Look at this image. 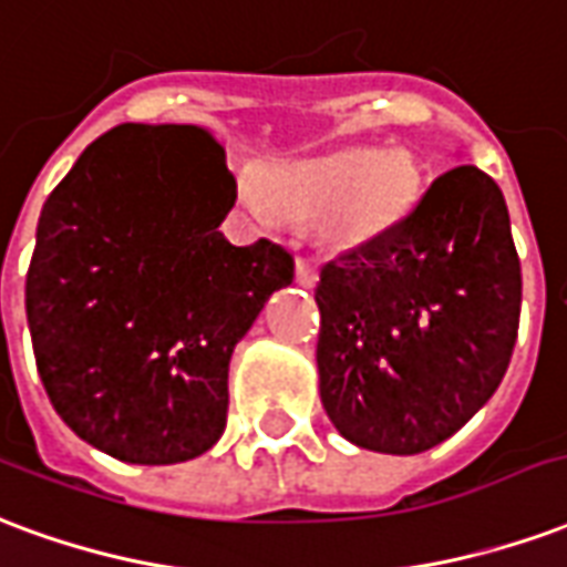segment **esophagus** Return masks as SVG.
<instances>
[{"label": "esophagus", "instance_id": "esophagus-1", "mask_svg": "<svg viewBox=\"0 0 567 567\" xmlns=\"http://www.w3.org/2000/svg\"><path fill=\"white\" fill-rule=\"evenodd\" d=\"M317 278H320V275H317V266H313L311 259H299V262H296V284H299V287L311 289L313 284H317Z\"/></svg>", "mask_w": 567, "mask_h": 567}]
</instances>
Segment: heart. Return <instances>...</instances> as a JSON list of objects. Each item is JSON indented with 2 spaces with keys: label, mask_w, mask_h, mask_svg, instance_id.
<instances>
[{
  "label": "heart",
  "mask_w": 567,
  "mask_h": 567,
  "mask_svg": "<svg viewBox=\"0 0 567 567\" xmlns=\"http://www.w3.org/2000/svg\"><path fill=\"white\" fill-rule=\"evenodd\" d=\"M241 198L256 217L278 210L289 220H313L329 247L357 250L390 235L420 198V165L404 147H338L280 159L244 181Z\"/></svg>",
  "instance_id": "heart-1"
}]
</instances>
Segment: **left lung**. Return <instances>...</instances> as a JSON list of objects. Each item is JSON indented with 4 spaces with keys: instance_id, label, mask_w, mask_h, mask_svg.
<instances>
[{
    "instance_id": "1",
    "label": "left lung",
    "mask_w": 567,
    "mask_h": 567,
    "mask_svg": "<svg viewBox=\"0 0 567 567\" xmlns=\"http://www.w3.org/2000/svg\"><path fill=\"white\" fill-rule=\"evenodd\" d=\"M320 399L362 450L414 456L493 399L519 329L523 275L498 184L456 165L404 223L326 262Z\"/></svg>"
}]
</instances>
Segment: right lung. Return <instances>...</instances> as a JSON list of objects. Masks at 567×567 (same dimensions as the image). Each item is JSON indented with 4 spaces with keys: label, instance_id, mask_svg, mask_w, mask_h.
<instances>
[{
    "label": "right lung",
    "instance_id": "obj_1",
    "mask_svg": "<svg viewBox=\"0 0 567 567\" xmlns=\"http://www.w3.org/2000/svg\"><path fill=\"white\" fill-rule=\"evenodd\" d=\"M235 205L202 126L120 123L56 184L35 229L27 320L41 383L74 435L132 465L220 441L229 359L292 256L217 229Z\"/></svg>",
    "mask_w": 567,
    "mask_h": 567
}]
</instances>
